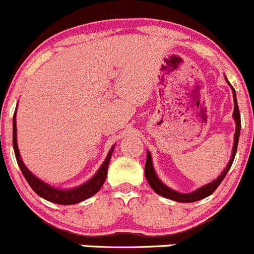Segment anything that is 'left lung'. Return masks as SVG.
Here are the masks:
<instances>
[{
    "mask_svg": "<svg viewBox=\"0 0 254 254\" xmlns=\"http://www.w3.org/2000/svg\"><path fill=\"white\" fill-rule=\"evenodd\" d=\"M227 80V78H226ZM230 84V83H228ZM232 88V93H233V102H235V110H233V118L236 120V132H235V144H233V149H232V156H231L230 162H228L227 167L222 171V174L217 177L216 180H213L212 182L210 184L205 185V186L200 187L196 191L191 193H181L177 192L175 190H171L170 187H167L166 185L162 184L161 181L157 177L156 172H155L154 166H152V160H151V155L150 152L147 151V157H146V164H145V177H146L147 182L151 186V189L154 190L155 192L161 195L162 197L170 198V200L177 201V202H195V201H200L202 198L207 197V196L212 195L215 192V190L220 186L221 182L223 181V179L227 175L228 170L231 169L232 166V162L235 160L236 152H237V146H238V139H240V131H241V115H240V109H238V104H237V97H236V92Z\"/></svg>",
    "mask_w": 254,
    "mask_h": 254,
    "instance_id": "1",
    "label": "left lung"
}]
</instances>
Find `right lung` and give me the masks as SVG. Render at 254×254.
Wrapping results in <instances>:
<instances>
[{
	"label": "right lung",
	"mask_w": 254,
	"mask_h": 254,
	"mask_svg": "<svg viewBox=\"0 0 254 254\" xmlns=\"http://www.w3.org/2000/svg\"><path fill=\"white\" fill-rule=\"evenodd\" d=\"M16 112L17 108L14 110L13 114V149H14V155H16V160L18 162V166L21 169L22 174H23L24 179L27 180V182L29 184V186L32 187L34 192L37 195L41 196L42 198L47 201H51L53 203H58V205H74V203L82 202V201L87 200V198L92 197L93 195L102 189L103 184L105 182L108 174V166H109L110 157H112L113 151H114V146L110 149L109 154H108L107 159L103 162V165L100 166V169L98 170L97 174L87 181L85 184L80 185V186L75 187V189H69V190H61L56 189V187L49 186L46 182L41 181L38 177L34 176L31 171L26 167V165L22 161L21 156H19L18 146H17V127H16Z\"/></svg>",
	"instance_id": "right-lung-1"
}]
</instances>
